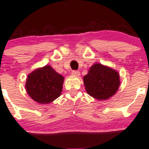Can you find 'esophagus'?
I'll return each instance as SVG.
<instances>
[{"instance_id": "obj_1", "label": "esophagus", "mask_w": 149, "mask_h": 149, "mask_svg": "<svg viewBox=\"0 0 149 149\" xmlns=\"http://www.w3.org/2000/svg\"><path fill=\"white\" fill-rule=\"evenodd\" d=\"M72 75L75 76H79L80 75V73L78 70H73V71H72Z\"/></svg>"}]
</instances>
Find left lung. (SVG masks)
<instances>
[{
    "mask_svg": "<svg viewBox=\"0 0 149 149\" xmlns=\"http://www.w3.org/2000/svg\"><path fill=\"white\" fill-rule=\"evenodd\" d=\"M83 81L87 93L98 100H108L113 96L120 84L119 73L100 63L91 67Z\"/></svg>",
    "mask_w": 149,
    "mask_h": 149,
    "instance_id": "8db88e82",
    "label": "left lung"
}]
</instances>
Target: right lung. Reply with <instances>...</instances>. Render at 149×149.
I'll list each match as a JSON object with an SVG mask.
<instances>
[{"instance_id": "1", "label": "right lung", "mask_w": 149, "mask_h": 149, "mask_svg": "<svg viewBox=\"0 0 149 149\" xmlns=\"http://www.w3.org/2000/svg\"><path fill=\"white\" fill-rule=\"evenodd\" d=\"M64 77L49 65L36 69L27 76L26 93L35 102L48 104L59 97Z\"/></svg>"}]
</instances>
